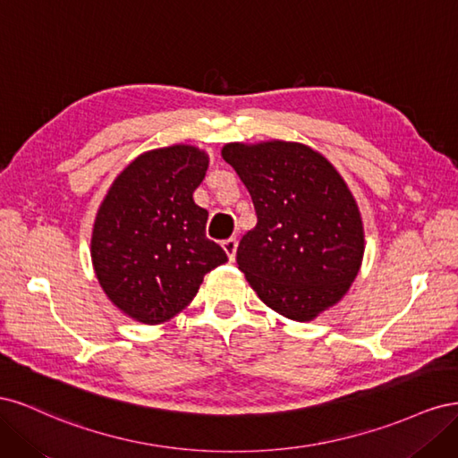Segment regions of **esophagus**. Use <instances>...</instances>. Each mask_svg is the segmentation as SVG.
I'll return each mask as SVG.
<instances>
[{
	"instance_id": "esophagus-1",
	"label": "esophagus",
	"mask_w": 458,
	"mask_h": 458,
	"mask_svg": "<svg viewBox=\"0 0 458 458\" xmlns=\"http://www.w3.org/2000/svg\"><path fill=\"white\" fill-rule=\"evenodd\" d=\"M221 246H224L227 258L233 261L234 256H237V246H239L237 239H227V241H224V244H221Z\"/></svg>"
}]
</instances>
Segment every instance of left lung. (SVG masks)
Here are the masks:
<instances>
[{"instance_id":"1","label":"left lung","mask_w":458,"mask_h":458,"mask_svg":"<svg viewBox=\"0 0 458 458\" xmlns=\"http://www.w3.org/2000/svg\"><path fill=\"white\" fill-rule=\"evenodd\" d=\"M221 157L256 208L237 263L259 300L298 323L336 306L365 254L361 212L338 170L311 147L281 140L227 143Z\"/></svg>"}]
</instances>
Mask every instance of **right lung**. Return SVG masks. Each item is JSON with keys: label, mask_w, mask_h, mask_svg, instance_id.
Masks as SVG:
<instances>
[{"label": "right lung", "mask_w": 458, "mask_h": 458, "mask_svg": "<svg viewBox=\"0 0 458 458\" xmlns=\"http://www.w3.org/2000/svg\"><path fill=\"white\" fill-rule=\"evenodd\" d=\"M192 145L152 148L123 168L95 216L91 261L108 300L133 321L182 313L204 275L227 261L206 239L208 212L192 200L208 170Z\"/></svg>", "instance_id": "right-lung-1"}]
</instances>
